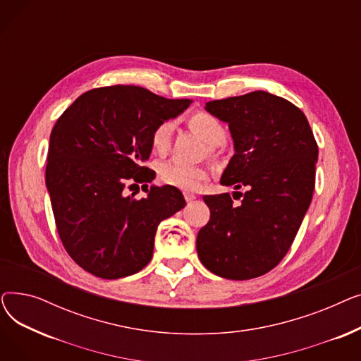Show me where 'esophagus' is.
I'll use <instances>...</instances> for the list:
<instances>
[{"label": "esophagus", "instance_id": "1", "mask_svg": "<svg viewBox=\"0 0 361 361\" xmlns=\"http://www.w3.org/2000/svg\"><path fill=\"white\" fill-rule=\"evenodd\" d=\"M184 199H185L187 202H192V200H195V199H196V196H195L193 193H188V192H184Z\"/></svg>", "mask_w": 361, "mask_h": 361}]
</instances>
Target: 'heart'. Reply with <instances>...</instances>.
<instances>
[{
  "label": "heart",
  "mask_w": 361,
  "mask_h": 361,
  "mask_svg": "<svg viewBox=\"0 0 361 361\" xmlns=\"http://www.w3.org/2000/svg\"><path fill=\"white\" fill-rule=\"evenodd\" d=\"M188 127L209 145L211 147L221 146L225 142L226 130L224 124L211 114L207 112H196L188 118ZM173 121L159 123L150 135V146L154 154L165 155L169 150L171 140H173L174 133ZM207 171L203 166H192L184 165L177 161H169L161 164L158 168V178L162 184L180 188L184 192H195L200 187V184L206 180Z\"/></svg>",
  "instance_id": "b5f03b06"
}]
</instances>
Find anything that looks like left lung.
<instances>
[{
  "instance_id": "left-lung-1",
  "label": "left lung",
  "mask_w": 361,
  "mask_h": 361,
  "mask_svg": "<svg viewBox=\"0 0 361 361\" xmlns=\"http://www.w3.org/2000/svg\"><path fill=\"white\" fill-rule=\"evenodd\" d=\"M228 123L235 154L221 177L235 190L203 196L211 219L197 234L200 262L234 281L274 269L290 250L314 190L317 143L300 108L272 93H250L206 104ZM239 197H236V195Z\"/></svg>"
}]
</instances>
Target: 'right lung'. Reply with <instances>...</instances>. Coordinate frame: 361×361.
<instances>
[{"instance_id":"add662e5","label":"right lung","mask_w":361,"mask_h":361,"mask_svg":"<svg viewBox=\"0 0 361 361\" xmlns=\"http://www.w3.org/2000/svg\"><path fill=\"white\" fill-rule=\"evenodd\" d=\"M190 104L140 86H106L83 93L56 120L45 181L64 249L86 272L118 279L142 271L159 222L185 206L176 187L152 185L140 200L124 188L155 178L143 166L152 131Z\"/></svg>"}]
</instances>
